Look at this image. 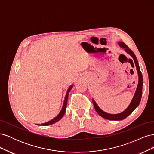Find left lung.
I'll list each match as a JSON object with an SVG mask.
<instances>
[{
    "instance_id": "1",
    "label": "left lung",
    "mask_w": 154,
    "mask_h": 154,
    "mask_svg": "<svg viewBox=\"0 0 154 154\" xmlns=\"http://www.w3.org/2000/svg\"><path fill=\"white\" fill-rule=\"evenodd\" d=\"M118 44L121 48H123L126 52H127L128 54H129L133 58L135 64H136V69L138 73V76H139L138 85L131 103H130L129 106L127 107V109H125L123 112H122V113L116 114H110L102 110L100 107L97 106L94 99H92L93 105H94V109L97 114H98L100 116H101L102 118H103L105 119H109V120H116V121H120V120H123L125 119L137 108V106L139 105V103H140V101L141 100L142 92H143V76H142V73L140 71V68H139V63H138L136 55H135L133 51L131 49H130L128 46L124 42H118Z\"/></svg>"
}]
</instances>
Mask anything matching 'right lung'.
Masks as SVG:
<instances>
[{
    "instance_id": "add662e5",
    "label": "right lung",
    "mask_w": 154,
    "mask_h": 154,
    "mask_svg": "<svg viewBox=\"0 0 154 154\" xmlns=\"http://www.w3.org/2000/svg\"><path fill=\"white\" fill-rule=\"evenodd\" d=\"M73 85H71L69 87V88H68L67 90V94H66V97H65V100H64V102H63V106H62V109L61 110V111H60V112L59 113V114L57 116V117H55L54 119H51V121H49V122H46L45 123H43L42 124V125H44V126H46V125H52L56 122H58L59 120L61 119L62 118V117L63 116L65 112H66V107H67V99H68V96H69V93L70 92V91L71 90V88H72ZM39 125V124H38Z\"/></svg>"
}]
</instances>
